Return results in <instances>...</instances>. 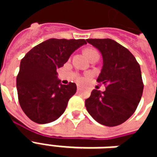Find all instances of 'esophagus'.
Returning a JSON list of instances; mask_svg holds the SVG:
<instances>
[{"label":"esophagus","mask_w":157,"mask_h":157,"mask_svg":"<svg viewBox=\"0 0 157 157\" xmlns=\"http://www.w3.org/2000/svg\"><path fill=\"white\" fill-rule=\"evenodd\" d=\"M82 90V86H77V91H81Z\"/></svg>","instance_id":"1"}]
</instances>
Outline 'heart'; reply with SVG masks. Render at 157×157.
Listing matches in <instances>:
<instances>
[{
    "label": "heart",
    "instance_id": "heart-1",
    "mask_svg": "<svg viewBox=\"0 0 157 157\" xmlns=\"http://www.w3.org/2000/svg\"><path fill=\"white\" fill-rule=\"evenodd\" d=\"M85 54L89 59H91L93 55L98 54V52L97 51L96 49H94V48H86V49H85ZM80 82H82V79H80Z\"/></svg>",
    "mask_w": 157,
    "mask_h": 157
}]
</instances>
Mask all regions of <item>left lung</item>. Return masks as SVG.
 <instances>
[{"instance_id": "8db88e82", "label": "left lung", "mask_w": 157, "mask_h": 157, "mask_svg": "<svg viewBox=\"0 0 157 157\" xmlns=\"http://www.w3.org/2000/svg\"><path fill=\"white\" fill-rule=\"evenodd\" d=\"M102 57V67L97 81L106 85L101 92L94 89L86 100V108L96 121L113 127L123 124L135 113L141 99V71L135 56L110 39H88Z\"/></svg>"}]
</instances>
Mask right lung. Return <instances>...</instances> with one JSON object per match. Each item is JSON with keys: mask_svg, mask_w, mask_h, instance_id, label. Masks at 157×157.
I'll use <instances>...</instances> for the list:
<instances>
[{"mask_svg": "<svg viewBox=\"0 0 157 157\" xmlns=\"http://www.w3.org/2000/svg\"><path fill=\"white\" fill-rule=\"evenodd\" d=\"M85 39H50L28 52L20 63L17 89L20 106L31 120L48 124L64 113L69 99L76 92V85H63L57 70Z\"/></svg>", "mask_w": 157, "mask_h": 157, "instance_id": "right-lung-1", "label": "right lung"}]
</instances>
